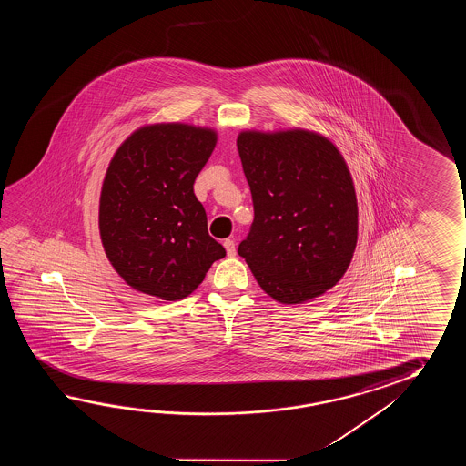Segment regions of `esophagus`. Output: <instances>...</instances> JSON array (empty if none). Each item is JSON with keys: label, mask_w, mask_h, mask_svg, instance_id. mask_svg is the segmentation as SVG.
<instances>
[{"label": "esophagus", "mask_w": 466, "mask_h": 466, "mask_svg": "<svg viewBox=\"0 0 466 466\" xmlns=\"http://www.w3.org/2000/svg\"><path fill=\"white\" fill-rule=\"evenodd\" d=\"M223 247L227 249V255H228V257H235V255H237V247H235V241H233V239H225V241H223Z\"/></svg>", "instance_id": "34e87169"}]
</instances>
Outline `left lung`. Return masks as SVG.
Masks as SVG:
<instances>
[{
    "label": "left lung",
    "mask_w": 466,
    "mask_h": 466,
    "mask_svg": "<svg viewBox=\"0 0 466 466\" xmlns=\"http://www.w3.org/2000/svg\"><path fill=\"white\" fill-rule=\"evenodd\" d=\"M237 145L255 208L238 253L281 305L325 295L347 273L358 241L357 193L343 155L305 128L243 129Z\"/></svg>",
    "instance_id": "left-lung-1"
}]
</instances>
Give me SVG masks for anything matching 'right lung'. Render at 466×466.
Returning a JSON list of instances; mask_svg holds the SVG:
<instances>
[{"label": "right lung", "instance_id": "obj_1", "mask_svg": "<svg viewBox=\"0 0 466 466\" xmlns=\"http://www.w3.org/2000/svg\"><path fill=\"white\" fill-rule=\"evenodd\" d=\"M218 133L189 123L135 129L109 161L99 195V237L128 287L165 301L189 297L227 255L208 235L193 183Z\"/></svg>", "mask_w": 466, "mask_h": 466}]
</instances>
